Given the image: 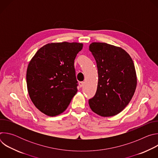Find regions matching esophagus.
<instances>
[{"instance_id": "obj_1", "label": "esophagus", "mask_w": 158, "mask_h": 158, "mask_svg": "<svg viewBox=\"0 0 158 158\" xmlns=\"http://www.w3.org/2000/svg\"><path fill=\"white\" fill-rule=\"evenodd\" d=\"M84 85V82H79V85L80 87H83Z\"/></svg>"}]
</instances>
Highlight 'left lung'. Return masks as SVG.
I'll return each mask as SVG.
<instances>
[{
	"mask_svg": "<svg viewBox=\"0 0 158 158\" xmlns=\"http://www.w3.org/2000/svg\"><path fill=\"white\" fill-rule=\"evenodd\" d=\"M96 61L98 84L95 96L89 100L91 110L102 117L121 112L131 101L137 85L132 59L123 49L105 42L89 46Z\"/></svg>",
	"mask_w": 158,
	"mask_h": 158,
	"instance_id": "8db88e82",
	"label": "left lung"
}]
</instances>
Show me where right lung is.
Wrapping results in <instances>:
<instances>
[{
    "instance_id": "right-lung-1",
    "label": "right lung",
    "mask_w": 158,
    "mask_h": 158,
    "mask_svg": "<svg viewBox=\"0 0 158 158\" xmlns=\"http://www.w3.org/2000/svg\"><path fill=\"white\" fill-rule=\"evenodd\" d=\"M83 44L54 42L40 48L29 63L26 80L34 106L49 116L59 115L77 92L74 60Z\"/></svg>"
}]
</instances>
